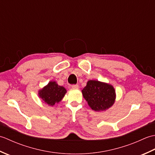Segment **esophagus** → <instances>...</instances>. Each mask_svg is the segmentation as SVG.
Here are the masks:
<instances>
[{
    "label": "esophagus",
    "instance_id": "34e87169",
    "mask_svg": "<svg viewBox=\"0 0 155 155\" xmlns=\"http://www.w3.org/2000/svg\"><path fill=\"white\" fill-rule=\"evenodd\" d=\"M78 87H79V86H78V84H73V85H72V88H74V89H78Z\"/></svg>",
    "mask_w": 155,
    "mask_h": 155
}]
</instances>
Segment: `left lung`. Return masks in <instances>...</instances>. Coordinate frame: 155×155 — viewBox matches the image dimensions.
<instances>
[{"mask_svg":"<svg viewBox=\"0 0 155 155\" xmlns=\"http://www.w3.org/2000/svg\"><path fill=\"white\" fill-rule=\"evenodd\" d=\"M83 97L95 111L105 110L114 103L115 90L112 85L98 81H88L82 90Z\"/></svg>","mask_w":155,"mask_h":155,"instance_id":"left-lung-1","label":"left lung"}]
</instances>
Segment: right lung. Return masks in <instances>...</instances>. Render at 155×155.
<instances>
[{"label":"right lung","mask_w":155,"mask_h":155,"mask_svg":"<svg viewBox=\"0 0 155 155\" xmlns=\"http://www.w3.org/2000/svg\"><path fill=\"white\" fill-rule=\"evenodd\" d=\"M67 90L63 87L59 86L54 81H51L38 92L40 98L50 106L60 102L64 97Z\"/></svg>","instance_id":"obj_1"}]
</instances>
